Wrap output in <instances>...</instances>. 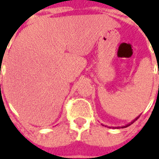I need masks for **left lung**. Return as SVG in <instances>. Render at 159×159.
Wrapping results in <instances>:
<instances>
[{
    "label": "left lung",
    "instance_id": "obj_1",
    "mask_svg": "<svg viewBox=\"0 0 159 159\" xmlns=\"http://www.w3.org/2000/svg\"><path fill=\"white\" fill-rule=\"evenodd\" d=\"M137 119H138V118H137ZM136 119H135V120H136ZM131 124H133V122H132V123H131ZM131 124H129V125H125V126H128V125H131Z\"/></svg>",
    "mask_w": 159,
    "mask_h": 159
}]
</instances>
